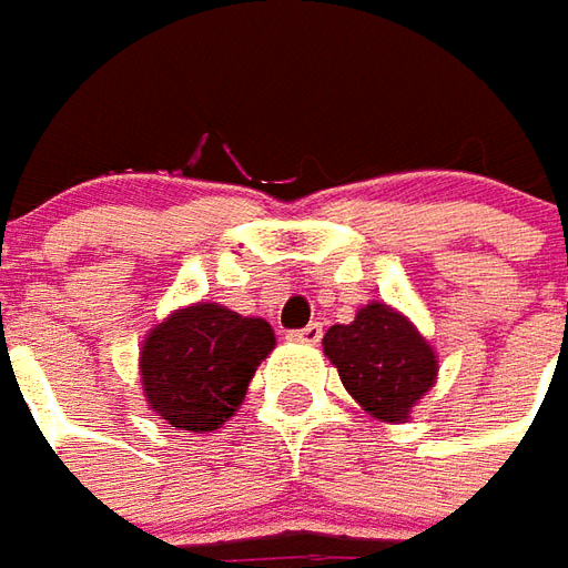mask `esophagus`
<instances>
[{"label":"esophagus","instance_id":"obj_1","mask_svg":"<svg viewBox=\"0 0 568 568\" xmlns=\"http://www.w3.org/2000/svg\"><path fill=\"white\" fill-rule=\"evenodd\" d=\"M321 336H324V324L321 321H312L308 327L293 329L291 333L293 342H305V345H315V342H321Z\"/></svg>","mask_w":568,"mask_h":568}]
</instances>
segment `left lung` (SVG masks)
<instances>
[{"label": "left lung", "mask_w": 568, "mask_h": 568, "mask_svg": "<svg viewBox=\"0 0 568 568\" xmlns=\"http://www.w3.org/2000/svg\"><path fill=\"white\" fill-rule=\"evenodd\" d=\"M324 352L339 369L345 392L385 422H404L437 376L432 345L400 312L382 303L361 308L352 324L329 327Z\"/></svg>", "instance_id": "left-lung-1"}]
</instances>
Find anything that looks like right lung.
I'll return each mask as SVG.
<instances>
[{
	"label": "right lung",
	"instance_id": "right-lung-1",
	"mask_svg": "<svg viewBox=\"0 0 568 568\" xmlns=\"http://www.w3.org/2000/svg\"><path fill=\"white\" fill-rule=\"evenodd\" d=\"M272 348L275 333L263 317H241L216 303L180 308L143 342L149 406L180 432H213L235 416Z\"/></svg>",
	"mask_w": 568,
	"mask_h": 568
}]
</instances>
